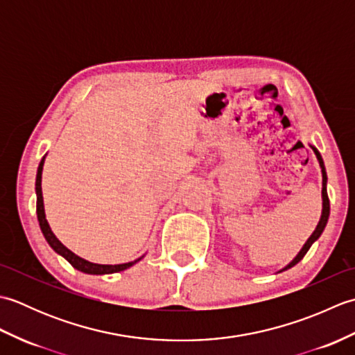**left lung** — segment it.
Here are the masks:
<instances>
[{"mask_svg":"<svg viewBox=\"0 0 355 355\" xmlns=\"http://www.w3.org/2000/svg\"><path fill=\"white\" fill-rule=\"evenodd\" d=\"M310 146H311V149L314 150L315 157H318V162H319V164H320V169H322V215H320V220H319L318 225H315L314 232L311 233V236L306 239V243L304 244V247H302V248H300V252H299L296 256H294V259H293L291 262H288V263H286V266H285L284 268L279 270L277 273H281V271L288 270V268H291V267L296 266V263H297L299 261H302V258H304V256L306 254V252L310 250V247H311V245L315 243V241H318V239L320 238L322 232L325 230V225H327V223H328V218H329V200H328V192H327V183H328V177H327L325 163H323V158H322L320 153H319V150H318V148L313 146V145H310Z\"/></svg>","mask_w":355,"mask_h":355,"instance_id":"8db88e82","label":"left lung"}]
</instances>
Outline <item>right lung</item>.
<instances>
[{
	"mask_svg": "<svg viewBox=\"0 0 355 355\" xmlns=\"http://www.w3.org/2000/svg\"><path fill=\"white\" fill-rule=\"evenodd\" d=\"M47 155V154H45ZM45 155L42 157V160L37 166V172H36V183H35V192H36V215H37V221H40V227L42 235L47 241L49 245L55 250L58 254H61L64 259L69 261L71 266L82 271V273L87 275H111V273H119V271H123L126 268L132 267L134 263H137L140 259L145 258V254L140 256L139 259L131 261V262H125V263H116V266H108V263H94L89 262L84 258H80L76 253H73L69 250L61 241L56 238L55 233L51 232L50 224L45 218V209H44V198H42V189H41V180H42V169H44V162H45Z\"/></svg>",
	"mask_w": 355,
	"mask_h": 355,
	"instance_id": "add662e5",
	"label": "right lung"
}]
</instances>
